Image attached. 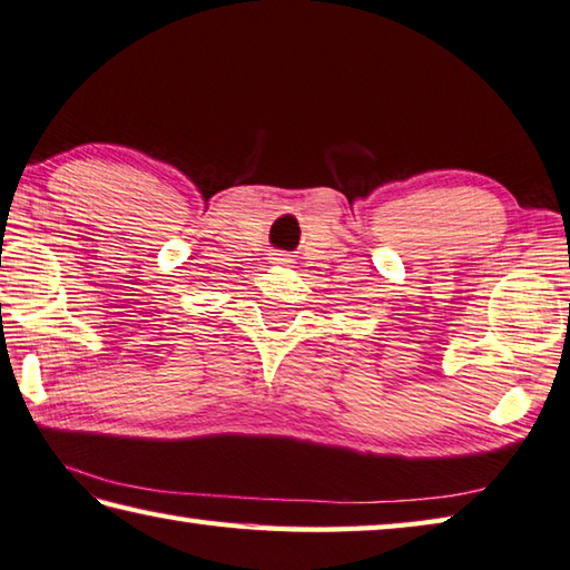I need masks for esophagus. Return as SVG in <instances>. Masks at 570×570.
I'll use <instances>...</instances> for the list:
<instances>
[{"mask_svg": "<svg viewBox=\"0 0 570 570\" xmlns=\"http://www.w3.org/2000/svg\"><path fill=\"white\" fill-rule=\"evenodd\" d=\"M274 262H276V264H288L292 259H288L286 254H276V256H274Z\"/></svg>", "mask_w": 570, "mask_h": 570, "instance_id": "obj_1", "label": "esophagus"}]
</instances>
